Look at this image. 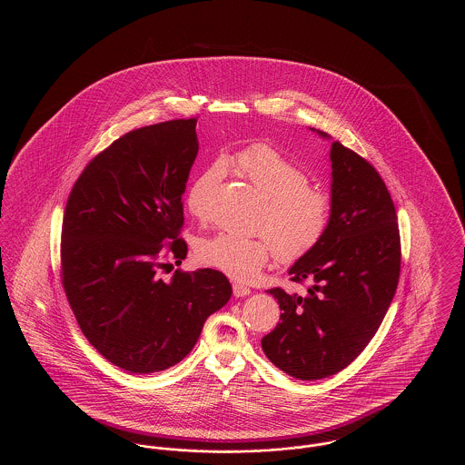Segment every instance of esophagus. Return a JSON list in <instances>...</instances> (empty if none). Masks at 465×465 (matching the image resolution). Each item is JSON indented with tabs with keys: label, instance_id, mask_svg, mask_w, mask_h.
Wrapping results in <instances>:
<instances>
[{
	"label": "esophagus",
	"instance_id": "esophagus-1",
	"mask_svg": "<svg viewBox=\"0 0 465 465\" xmlns=\"http://www.w3.org/2000/svg\"><path fill=\"white\" fill-rule=\"evenodd\" d=\"M233 294L237 296V298H243V296H249L251 294V289L247 288V286H243V284H239V282H233Z\"/></svg>",
	"mask_w": 465,
	"mask_h": 465
}]
</instances>
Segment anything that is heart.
<instances>
[{"label": "heart", "mask_w": 465, "mask_h": 465, "mask_svg": "<svg viewBox=\"0 0 465 465\" xmlns=\"http://www.w3.org/2000/svg\"><path fill=\"white\" fill-rule=\"evenodd\" d=\"M230 165L263 197L254 228L262 233L239 235L220 232L200 241V263L223 273L251 281L272 254L281 263H294L310 254L324 239L331 222V197L310 184L309 174L270 144H251L228 160ZM224 162L213 160L186 192L190 214L207 216V193L222 181Z\"/></svg>", "instance_id": "obj_1"}]
</instances>
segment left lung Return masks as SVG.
Segmentation results:
<instances>
[{
    "instance_id": "8db88e82",
    "label": "left lung",
    "mask_w": 465,
    "mask_h": 465,
    "mask_svg": "<svg viewBox=\"0 0 465 465\" xmlns=\"http://www.w3.org/2000/svg\"><path fill=\"white\" fill-rule=\"evenodd\" d=\"M330 158V228L289 268L292 282L309 281L307 294L266 291L282 313L281 324L262 340L263 352L298 380L334 375L366 349L391 307L401 273L398 214L383 179L340 141H332Z\"/></svg>"
}]
</instances>
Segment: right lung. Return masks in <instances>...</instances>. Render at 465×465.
<instances>
[{
  "mask_svg": "<svg viewBox=\"0 0 465 465\" xmlns=\"http://www.w3.org/2000/svg\"><path fill=\"white\" fill-rule=\"evenodd\" d=\"M197 118L124 134L94 156L67 197L61 281L90 345L135 375L190 354L232 286L222 272H176L188 245L183 193L199 153Z\"/></svg>",
  "mask_w": 465,
  "mask_h": 465,
  "instance_id": "add662e5",
  "label": "right lung"
}]
</instances>
